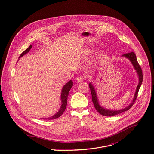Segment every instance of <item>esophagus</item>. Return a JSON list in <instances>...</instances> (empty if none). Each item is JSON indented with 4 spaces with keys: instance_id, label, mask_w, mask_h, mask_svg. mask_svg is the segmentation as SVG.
Listing matches in <instances>:
<instances>
[{
    "instance_id": "1",
    "label": "esophagus",
    "mask_w": 154,
    "mask_h": 154,
    "mask_svg": "<svg viewBox=\"0 0 154 154\" xmlns=\"http://www.w3.org/2000/svg\"><path fill=\"white\" fill-rule=\"evenodd\" d=\"M83 79H84V78H83V77H82V76H79V77H78L77 78L76 81H77V82L80 83V82H82L83 81Z\"/></svg>"
}]
</instances>
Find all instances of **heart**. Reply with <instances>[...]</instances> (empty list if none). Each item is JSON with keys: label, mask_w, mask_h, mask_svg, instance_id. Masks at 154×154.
Listing matches in <instances>:
<instances>
[{"label": "heart", "mask_w": 154, "mask_h": 154, "mask_svg": "<svg viewBox=\"0 0 154 154\" xmlns=\"http://www.w3.org/2000/svg\"><path fill=\"white\" fill-rule=\"evenodd\" d=\"M86 52H87V53H90V51H87Z\"/></svg>", "instance_id": "obj_1"}]
</instances>
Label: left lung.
<instances>
[{"label":"left lung","mask_w":154,"mask_h":154,"mask_svg":"<svg viewBox=\"0 0 154 154\" xmlns=\"http://www.w3.org/2000/svg\"><path fill=\"white\" fill-rule=\"evenodd\" d=\"M122 57H125L126 58H128L130 61L131 62V64L133 65V67L135 69V70L136 71V73L138 77V84L137 85V89L133 98L132 101L125 108H124L122 109H117V110H115V109H109L107 108H104L103 106H101L99 103V99L97 95V93L96 91L95 88L94 86V85H93V83L91 82H90L89 83V87L90 89L91 90V96H92V101L93 102L94 106L96 108V110L102 115L103 116H113L118 114H120L121 113H123L124 112L128 111V109L132 106L133 104L134 103L135 101L136 100V99L137 97L138 96V91L140 90V88L143 82V72H142V70L141 68L140 67V66L139 65L138 61H137V57L136 55L135 54L134 52H131L128 54H125L122 55Z\"/></svg>","instance_id":"obj_1"}]
</instances>
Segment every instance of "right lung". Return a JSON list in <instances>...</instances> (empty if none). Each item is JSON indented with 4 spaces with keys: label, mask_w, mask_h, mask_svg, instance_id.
Here are the masks:
<instances>
[{
    "label": "right lung",
    "mask_w": 154,
    "mask_h": 154,
    "mask_svg": "<svg viewBox=\"0 0 154 154\" xmlns=\"http://www.w3.org/2000/svg\"><path fill=\"white\" fill-rule=\"evenodd\" d=\"M32 45H31L26 51H24L23 53L20 54V55L19 56V58H20L22 57H23L24 55H26L32 49ZM73 82L72 80H70L68 82H67V83H66L61 90V105L60 106V108L59 109V110L57 113H56L55 115H54L53 116L49 117V118H43L44 119H56L59 118L60 116H61V115L64 113L66 107L67 105V101H68V95H69V92L71 90V88H72V86H73Z\"/></svg>",
    "instance_id": "right-lung-1"
}]
</instances>
